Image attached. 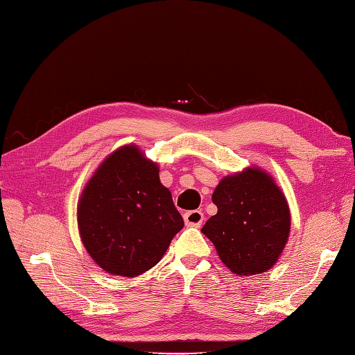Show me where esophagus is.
Returning a JSON list of instances; mask_svg holds the SVG:
<instances>
[{
  "label": "esophagus",
  "mask_w": 355,
  "mask_h": 355,
  "mask_svg": "<svg viewBox=\"0 0 355 355\" xmlns=\"http://www.w3.org/2000/svg\"><path fill=\"white\" fill-rule=\"evenodd\" d=\"M185 224L189 227H200L205 220V215L202 211H189L184 215Z\"/></svg>",
  "instance_id": "1"
}]
</instances>
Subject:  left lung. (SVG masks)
<instances>
[{"label": "left lung", "instance_id": "8db88e82", "mask_svg": "<svg viewBox=\"0 0 355 355\" xmlns=\"http://www.w3.org/2000/svg\"><path fill=\"white\" fill-rule=\"evenodd\" d=\"M218 212L202 232L223 263L238 275H254L277 262L289 236L288 202L270 175L247 168L221 179L212 194Z\"/></svg>", "mask_w": 355, "mask_h": 355}]
</instances>
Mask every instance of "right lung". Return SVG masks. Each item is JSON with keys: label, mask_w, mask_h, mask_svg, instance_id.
<instances>
[{"label": "right lung", "mask_w": 355, "mask_h": 355, "mask_svg": "<svg viewBox=\"0 0 355 355\" xmlns=\"http://www.w3.org/2000/svg\"><path fill=\"white\" fill-rule=\"evenodd\" d=\"M83 244L102 270L137 277L157 265L184 220L159 170L135 146L101 164L78 203Z\"/></svg>", "instance_id": "1"}]
</instances>
